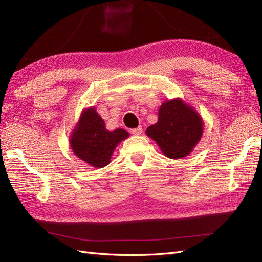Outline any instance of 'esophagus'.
<instances>
[{"label":"esophagus","instance_id":"1","mask_svg":"<svg viewBox=\"0 0 262 262\" xmlns=\"http://www.w3.org/2000/svg\"><path fill=\"white\" fill-rule=\"evenodd\" d=\"M130 132L132 134H134V136H140V134L143 132V129H142V126L140 125V126H138V128H136V129H131Z\"/></svg>","mask_w":262,"mask_h":262}]
</instances>
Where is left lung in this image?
I'll list each match as a JSON object with an SVG mask.
<instances>
[{"mask_svg": "<svg viewBox=\"0 0 262 262\" xmlns=\"http://www.w3.org/2000/svg\"><path fill=\"white\" fill-rule=\"evenodd\" d=\"M202 120L193 109L179 99L165 101L157 123L148 126L146 134L169 158L187 156L202 136Z\"/></svg>", "mask_w": 262, "mask_h": 262, "instance_id": "obj_1", "label": "left lung"}]
</instances>
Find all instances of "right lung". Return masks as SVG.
<instances>
[{"label":"right lung","mask_w":262,"mask_h":262,"mask_svg":"<svg viewBox=\"0 0 262 262\" xmlns=\"http://www.w3.org/2000/svg\"><path fill=\"white\" fill-rule=\"evenodd\" d=\"M129 133L123 129L108 131L105 122L94 108L83 113L71 139V147L75 155L93 167L108 165L114 149Z\"/></svg>","instance_id":"right-lung-1"}]
</instances>
